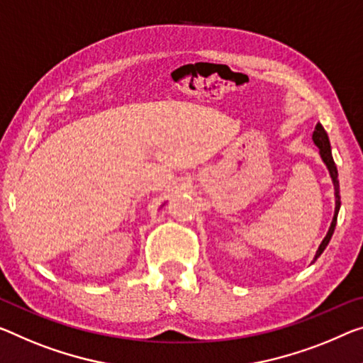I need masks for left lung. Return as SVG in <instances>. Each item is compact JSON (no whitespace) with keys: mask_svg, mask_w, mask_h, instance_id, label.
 I'll use <instances>...</instances> for the list:
<instances>
[{"mask_svg":"<svg viewBox=\"0 0 363 363\" xmlns=\"http://www.w3.org/2000/svg\"><path fill=\"white\" fill-rule=\"evenodd\" d=\"M313 143L320 149V155L323 159V162L326 164L328 170H330V175H331V180H333V185H334V196H336V208H334V217H333V222H331V227L330 230H328L325 240H323L320 248H318V252L315 255V259L320 258L321 253L325 252V248L328 247V243H330V240L334 233V228H336V222H337V213H339V208H341V196H339V180H337V169H336V164H334V159H333V154H331V144H330V138H328L325 128L321 126V123H316L315 126V131H313Z\"/></svg>","mask_w":363,"mask_h":363,"instance_id":"1","label":"left lung"}]
</instances>
